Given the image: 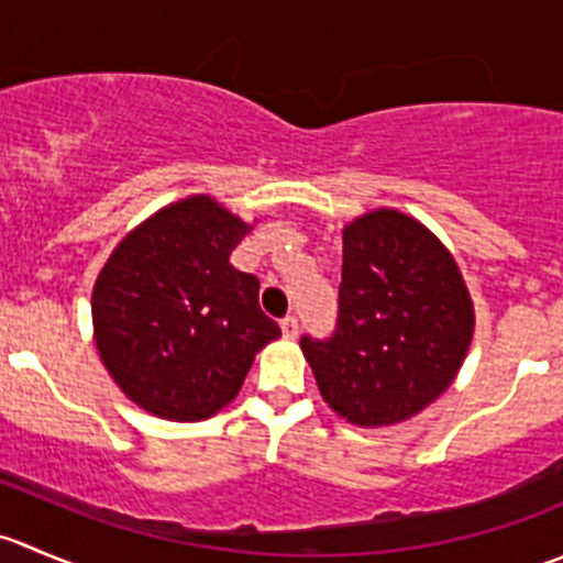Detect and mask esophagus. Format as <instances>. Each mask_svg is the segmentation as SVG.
Listing matches in <instances>:
<instances>
[{
	"label": "esophagus",
	"instance_id": "esophagus-1",
	"mask_svg": "<svg viewBox=\"0 0 563 563\" xmlns=\"http://www.w3.org/2000/svg\"><path fill=\"white\" fill-rule=\"evenodd\" d=\"M280 329H283V338H297V334H299L297 316H286V318H283Z\"/></svg>",
	"mask_w": 563,
	"mask_h": 563
}]
</instances>
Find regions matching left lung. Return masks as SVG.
Wrapping results in <instances>:
<instances>
[{
  "instance_id": "1",
  "label": "left lung",
  "mask_w": 563,
  "mask_h": 563,
  "mask_svg": "<svg viewBox=\"0 0 563 563\" xmlns=\"http://www.w3.org/2000/svg\"><path fill=\"white\" fill-rule=\"evenodd\" d=\"M474 308L446 247L395 209L343 231V280L329 338L299 345L323 400L362 428L413 417L457 376Z\"/></svg>"
}]
</instances>
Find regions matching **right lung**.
<instances>
[{
  "label": "right lung",
  "mask_w": 563,
  "mask_h": 563,
  "mask_svg": "<svg viewBox=\"0 0 563 563\" xmlns=\"http://www.w3.org/2000/svg\"><path fill=\"white\" fill-rule=\"evenodd\" d=\"M247 225L207 196L172 203L124 236L92 294L103 365L141 408L198 422L231 402L280 327L258 277L231 266Z\"/></svg>",
  "instance_id": "right-lung-1"
}]
</instances>
